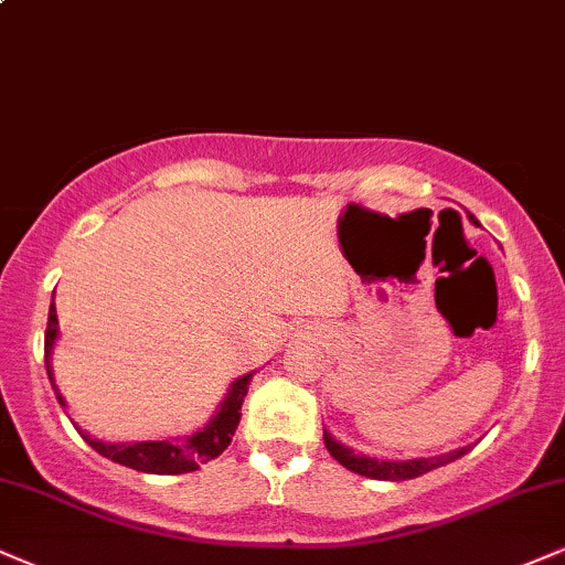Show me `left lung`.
I'll use <instances>...</instances> for the list:
<instances>
[{"instance_id": "8db88e82", "label": "left lung", "mask_w": 565, "mask_h": 565, "mask_svg": "<svg viewBox=\"0 0 565 565\" xmlns=\"http://www.w3.org/2000/svg\"><path fill=\"white\" fill-rule=\"evenodd\" d=\"M473 221V217H471ZM477 223V221H473ZM323 441L326 450L331 452V458L339 460L344 468L360 473V477L369 479H382V481H405V479H416L424 477V473L434 471V468L452 463V460L463 458V455L471 450L473 445L458 447V450L441 452V455H431V458H407V460H390V458H371V455L355 452L352 447L342 445L337 437H331V431L323 429Z\"/></svg>"}]
</instances>
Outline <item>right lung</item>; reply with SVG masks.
<instances>
[{
  "label": "right lung",
  "instance_id": "1",
  "mask_svg": "<svg viewBox=\"0 0 565 565\" xmlns=\"http://www.w3.org/2000/svg\"><path fill=\"white\" fill-rule=\"evenodd\" d=\"M60 326H57V310H54V300L50 308V321H46V334H44V363H46V376H50L52 390L57 394V403L65 405V397L60 394L57 384H54L52 373V352L54 344H57ZM253 373H244V376L231 382L226 397L221 399L215 407V416L207 420L202 429L194 434H186V437H171V439H147V441H102L92 434L76 429L81 437L86 439V445L92 450H97L102 458L113 460V463H120L126 468H134V471L141 473H189L196 471L202 463L213 460L231 445V437H234L236 426H239L242 418V403L247 397V386Z\"/></svg>",
  "mask_w": 565,
  "mask_h": 565
}]
</instances>
